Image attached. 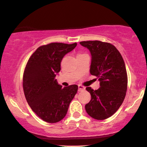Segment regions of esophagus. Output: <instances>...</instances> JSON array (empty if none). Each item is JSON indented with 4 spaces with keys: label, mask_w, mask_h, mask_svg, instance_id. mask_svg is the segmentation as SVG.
<instances>
[{
    "label": "esophagus",
    "mask_w": 147,
    "mask_h": 147,
    "mask_svg": "<svg viewBox=\"0 0 147 147\" xmlns=\"http://www.w3.org/2000/svg\"><path fill=\"white\" fill-rule=\"evenodd\" d=\"M85 90V87L83 86L82 85H78V91L79 92H81V91Z\"/></svg>",
    "instance_id": "obj_1"
}]
</instances>
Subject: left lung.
<instances>
[{
    "instance_id": "left-lung-1",
    "label": "left lung",
    "mask_w": 147,
    "mask_h": 147,
    "mask_svg": "<svg viewBox=\"0 0 147 147\" xmlns=\"http://www.w3.org/2000/svg\"><path fill=\"white\" fill-rule=\"evenodd\" d=\"M91 55L90 72L99 78L100 87H87L91 99L86 104V113L102 120L112 116L122 105L127 90V74L124 60L113 45L99 41L80 42Z\"/></svg>"
}]
</instances>
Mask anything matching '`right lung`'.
<instances>
[{
  "mask_svg": "<svg viewBox=\"0 0 147 147\" xmlns=\"http://www.w3.org/2000/svg\"><path fill=\"white\" fill-rule=\"evenodd\" d=\"M77 45L52 43L42 45L27 63L23 79L25 98L34 112L45 122L56 123L63 119L78 90L77 85L62 88L55 78L63 57Z\"/></svg>",
  "mask_w": 147,
  "mask_h": 147,
  "instance_id": "add662e5",
  "label": "right lung"
}]
</instances>
